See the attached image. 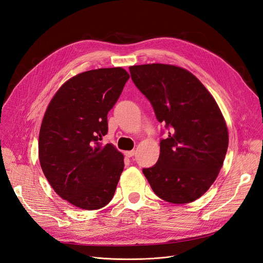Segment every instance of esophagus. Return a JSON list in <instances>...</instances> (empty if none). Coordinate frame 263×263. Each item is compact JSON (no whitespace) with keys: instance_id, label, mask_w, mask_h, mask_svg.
Masks as SVG:
<instances>
[{"instance_id":"1","label":"esophagus","mask_w":263,"mask_h":263,"mask_svg":"<svg viewBox=\"0 0 263 263\" xmlns=\"http://www.w3.org/2000/svg\"><path fill=\"white\" fill-rule=\"evenodd\" d=\"M135 155V150H130V151H124V156L128 158H132Z\"/></svg>"}]
</instances>
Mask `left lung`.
I'll return each mask as SVG.
<instances>
[{
	"instance_id": "1",
	"label": "left lung",
	"mask_w": 263,
	"mask_h": 263,
	"mask_svg": "<svg viewBox=\"0 0 263 263\" xmlns=\"http://www.w3.org/2000/svg\"><path fill=\"white\" fill-rule=\"evenodd\" d=\"M131 79L168 131L160 142L156 165L143 173L156 194L172 203L196 200L222 168L228 130L211 93L180 67L165 64L131 66Z\"/></svg>"
}]
</instances>
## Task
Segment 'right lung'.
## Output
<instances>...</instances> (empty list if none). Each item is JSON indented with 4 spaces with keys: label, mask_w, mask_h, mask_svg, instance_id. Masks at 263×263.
<instances>
[{
    "label": "right lung",
    "mask_w": 263,
    "mask_h": 263,
    "mask_svg": "<svg viewBox=\"0 0 263 263\" xmlns=\"http://www.w3.org/2000/svg\"><path fill=\"white\" fill-rule=\"evenodd\" d=\"M124 69L82 72L58 90L39 132V161L47 180L63 199L97 210L112 200L123 171V156L110 144L107 113L129 80Z\"/></svg>",
    "instance_id": "1"
}]
</instances>
